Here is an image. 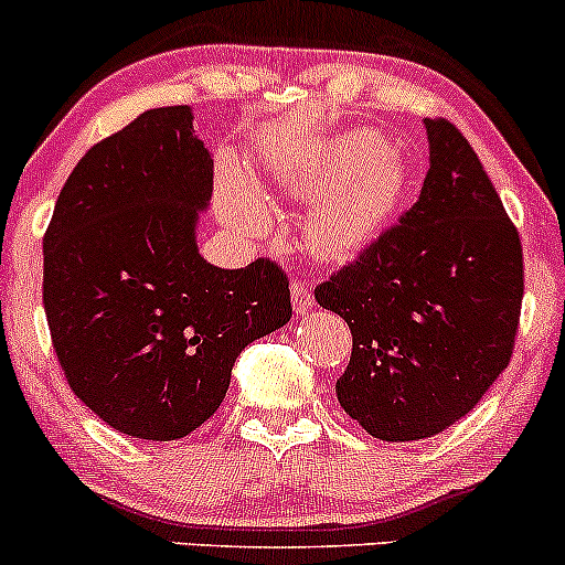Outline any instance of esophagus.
<instances>
[{"label": "esophagus", "instance_id": "1", "mask_svg": "<svg viewBox=\"0 0 565 565\" xmlns=\"http://www.w3.org/2000/svg\"><path fill=\"white\" fill-rule=\"evenodd\" d=\"M292 308L297 313H308L313 308V295H311V289H308L306 281L292 284Z\"/></svg>", "mask_w": 565, "mask_h": 565}]
</instances>
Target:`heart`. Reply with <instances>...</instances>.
<instances>
[{"mask_svg":"<svg viewBox=\"0 0 565 565\" xmlns=\"http://www.w3.org/2000/svg\"><path fill=\"white\" fill-rule=\"evenodd\" d=\"M411 163L377 131H349L316 141L270 163V188L313 198L302 220V244L316 259L345 263L375 244L399 209ZM235 220L246 231L268 227V206L238 182H227Z\"/></svg>","mask_w":565,"mask_h":565,"instance_id":"b5f03b06","label":"heart"}]
</instances>
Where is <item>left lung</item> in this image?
<instances>
[{
    "mask_svg": "<svg viewBox=\"0 0 565 565\" xmlns=\"http://www.w3.org/2000/svg\"><path fill=\"white\" fill-rule=\"evenodd\" d=\"M424 128L418 203L316 287L353 334L340 407L386 443L431 437L472 411L510 364L523 300L520 235L480 158L448 120Z\"/></svg>",
    "mask_w": 565,
    "mask_h": 565,
    "instance_id": "1",
    "label": "left lung"
}]
</instances>
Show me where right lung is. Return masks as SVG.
<instances>
[{
  "mask_svg": "<svg viewBox=\"0 0 565 565\" xmlns=\"http://www.w3.org/2000/svg\"><path fill=\"white\" fill-rule=\"evenodd\" d=\"M212 190L192 109L158 107L90 147L55 201L42 241L53 349L72 392L128 437L195 431L241 351L292 319L276 263L227 270L201 257Z\"/></svg>",
  "mask_w": 565,
  "mask_h": 565,
  "instance_id": "right-lung-1",
  "label": "right lung"
}]
</instances>
